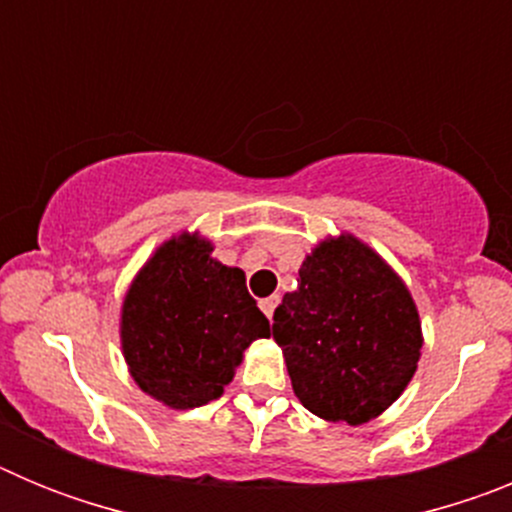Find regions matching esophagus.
<instances>
[{
    "label": "esophagus",
    "instance_id": "34e87169",
    "mask_svg": "<svg viewBox=\"0 0 512 512\" xmlns=\"http://www.w3.org/2000/svg\"><path fill=\"white\" fill-rule=\"evenodd\" d=\"M259 305H261V310H264L266 318L271 320V318H274V310H277V305H279V297H277V295H274V297H266V300H261Z\"/></svg>",
    "mask_w": 512,
    "mask_h": 512
}]
</instances>
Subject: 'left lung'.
<instances>
[{
  "label": "left lung",
  "mask_w": 512,
  "mask_h": 512,
  "mask_svg": "<svg viewBox=\"0 0 512 512\" xmlns=\"http://www.w3.org/2000/svg\"><path fill=\"white\" fill-rule=\"evenodd\" d=\"M292 390L310 413L377 418L418 369L420 320L395 271L351 235L320 243L274 312Z\"/></svg>",
  "instance_id": "8db88e82"
}]
</instances>
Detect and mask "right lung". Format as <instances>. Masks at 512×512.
I'll use <instances>...</instances> for the list:
<instances>
[{
	"instance_id": "right-lung-1",
	"label": "right lung",
	"mask_w": 512,
	"mask_h": 512,
	"mask_svg": "<svg viewBox=\"0 0 512 512\" xmlns=\"http://www.w3.org/2000/svg\"><path fill=\"white\" fill-rule=\"evenodd\" d=\"M269 336L246 274L212 259V246L197 235L158 248L122 305L130 374L169 408H200L223 395L243 351Z\"/></svg>"
}]
</instances>
